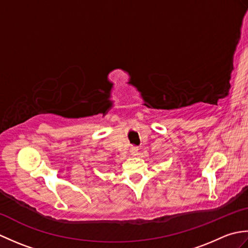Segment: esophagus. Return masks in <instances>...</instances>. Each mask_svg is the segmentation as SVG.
Listing matches in <instances>:
<instances>
[{"instance_id":"esophagus-1","label":"esophagus","mask_w":248,"mask_h":248,"mask_svg":"<svg viewBox=\"0 0 248 248\" xmlns=\"http://www.w3.org/2000/svg\"><path fill=\"white\" fill-rule=\"evenodd\" d=\"M139 147H132V148L130 149V152H131V155H139Z\"/></svg>"}]
</instances>
